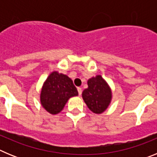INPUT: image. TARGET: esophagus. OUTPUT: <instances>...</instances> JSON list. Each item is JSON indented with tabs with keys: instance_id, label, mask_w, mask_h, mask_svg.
Returning <instances> with one entry per match:
<instances>
[{
	"instance_id": "obj_1",
	"label": "esophagus",
	"mask_w": 157,
	"mask_h": 157,
	"mask_svg": "<svg viewBox=\"0 0 157 157\" xmlns=\"http://www.w3.org/2000/svg\"><path fill=\"white\" fill-rule=\"evenodd\" d=\"M77 90H78V94H79V95H81L82 92V88H81V87H78Z\"/></svg>"
}]
</instances>
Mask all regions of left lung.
Masks as SVG:
<instances>
[{
	"instance_id": "obj_1",
	"label": "left lung",
	"mask_w": 157,
	"mask_h": 157,
	"mask_svg": "<svg viewBox=\"0 0 157 157\" xmlns=\"http://www.w3.org/2000/svg\"><path fill=\"white\" fill-rule=\"evenodd\" d=\"M88 88L82 92V98L90 111L96 114L105 112L111 103L112 90L101 75L92 77L87 82Z\"/></svg>"
}]
</instances>
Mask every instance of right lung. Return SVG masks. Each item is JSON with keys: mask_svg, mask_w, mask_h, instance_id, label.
Listing matches in <instances>:
<instances>
[{"mask_svg": "<svg viewBox=\"0 0 157 157\" xmlns=\"http://www.w3.org/2000/svg\"><path fill=\"white\" fill-rule=\"evenodd\" d=\"M78 94L77 89L68 76L53 71L43 84L40 101L47 112L56 115L63 110L69 98Z\"/></svg>", "mask_w": 157, "mask_h": 157, "instance_id": "1", "label": "right lung"}]
</instances>
